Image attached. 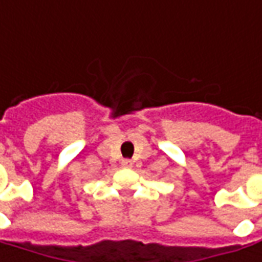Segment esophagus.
<instances>
[{"label":"esophagus","mask_w":262,"mask_h":262,"mask_svg":"<svg viewBox=\"0 0 262 262\" xmlns=\"http://www.w3.org/2000/svg\"><path fill=\"white\" fill-rule=\"evenodd\" d=\"M122 166H124V168H130L132 166L130 159H123V161H122Z\"/></svg>","instance_id":"1"}]
</instances>
